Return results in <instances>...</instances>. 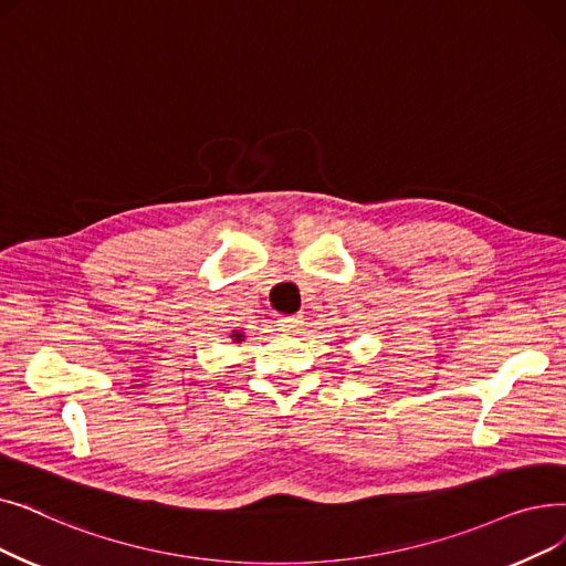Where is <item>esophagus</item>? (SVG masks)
Here are the masks:
<instances>
[{"label": "esophagus", "instance_id": "obj_1", "mask_svg": "<svg viewBox=\"0 0 566 566\" xmlns=\"http://www.w3.org/2000/svg\"><path fill=\"white\" fill-rule=\"evenodd\" d=\"M277 326H280V331H298L303 326V316L301 314H280Z\"/></svg>", "mask_w": 566, "mask_h": 566}]
</instances>
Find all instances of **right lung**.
Wrapping results in <instances>:
<instances>
[{"mask_svg":"<svg viewBox=\"0 0 566 566\" xmlns=\"http://www.w3.org/2000/svg\"><path fill=\"white\" fill-rule=\"evenodd\" d=\"M231 337H233V339H235V342H240V339H242V337H244V335H242V333H238V331H233V335H231Z\"/></svg>","mask_w":566,"mask_h":566,"instance_id":"1","label":"right lung"}]
</instances>
